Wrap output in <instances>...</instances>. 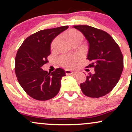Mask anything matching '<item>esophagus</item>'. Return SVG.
<instances>
[{
	"label": "esophagus",
	"instance_id": "1",
	"mask_svg": "<svg viewBox=\"0 0 132 132\" xmlns=\"http://www.w3.org/2000/svg\"><path fill=\"white\" fill-rule=\"evenodd\" d=\"M65 72H66V75H75V74L78 73V71L70 70V69H66L65 70Z\"/></svg>",
	"mask_w": 132,
	"mask_h": 132
}]
</instances>
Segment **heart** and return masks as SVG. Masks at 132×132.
I'll return each mask as SVG.
<instances>
[{
	"instance_id": "b5f03b06",
	"label": "heart",
	"mask_w": 132,
	"mask_h": 132,
	"mask_svg": "<svg viewBox=\"0 0 132 132\" xmlns=\"http://www.w3.org/2000/svg\"><path fill=\"white\" fill-rule=\"evenodd\" d=\"M69 37L72 43L76 42H81L82 40L83 36L81 32L78 31H72L69 33ZM61 42V37H57L51 43V48L53 50L56 49L59 44ZM78 58V55H69V54H63L59 59V61L61 65L66 67H71L75 61Z\"/></svg>"
}]
</instances>
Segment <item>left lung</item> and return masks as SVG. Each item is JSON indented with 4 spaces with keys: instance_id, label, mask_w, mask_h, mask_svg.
<instances>
[{
    "instance_id": "8db88e82",
    "label": "left lung",
    "mask_w": 132,
    "mask_h": 132,
    "mask_svg": "<svg viewBox=\"0 0 132 132\" xmlns=\"http://www.w3.org/2000/svg\"><path fill=\"white\" fill-rule=\"evenodd\" d=\"M84 35L89 45L88 66L94 68L80 87L84 95L99 98L111 91L119 82L123 69V58L119 45L109 33L88 25L72 27ZM87 66V67H88Z\"/></svg>"
}]
</instances>
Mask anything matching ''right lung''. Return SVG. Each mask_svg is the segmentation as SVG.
<instances>
[{"mask_svg":"<svg viewBox=\"0 0 132 132\" xmlns=\"http://www.w3.org/2000/svg\"><path fill=\"white\" fill-rule=\"evenodd\" d=\"M68 26L40 30L27 38L18 50L15 71L20 85L28 95L38 101H46L57 94L61 80L66 76L64 69L57 68L48 72L42 66L48 62L51 44Z\"/></svg>","mask_w":132,"mask_h":132,"instance_id":"1","label":"right lung"}]
</instances>
